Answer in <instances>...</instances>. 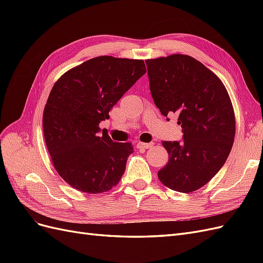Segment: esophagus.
Returning a JSON list of instances; mask_svg holds the SVG:
<instances>
[{
  "instance_id": "esophagus-1",
  "label": "esophagus",
  "mask_w": 263,
  "mask_h": 263,
  "mask_svg": "<svg viewBox=\"0 0 263 263\" xmlns=\"http://www.w3.org/2000/svg\"><path fill=\"white\" fill-rule=\"evenodd\" d=\"M154 145H155V142H148V144H146V142H138L137 147L140 149H150L154 147Z\"/></svg>"
}]
</instances>
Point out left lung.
Returning <instances> with one entry per match:
<instances>
[{
  "instance_id": "left-lung-1",
  "label": "left lung",
  "mask_w": 263,
  "mask_h": 263,
  "mask_svg": "<svg viewBox=\"0 0 263 263\" xmlns=\"http://www.w3.org/2000/svg\"><path fill=\"white\" fill-rule=\"evenodd\" d=\"M151 95L165 117L177 113L183 140L162 141L169 161L158 172L163 185L191 193L210 182L232 150L236 122L219 78L186 54L146 60Z\"/></svg>"
}]
</instances>
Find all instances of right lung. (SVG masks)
Returning <instances> with one entry per match:
<instances>
[{"label": "right lung", "instance_id": "obj_1", "mask_svg": "<svg viewBox=\"0 0 263 263\" xmlns=\"http://www.w3.org/2000/svg\"><path fill=\"white\" fill-rule=\"evenodd\" d=\"M145 73L144 60L101 55L54 83L44 109V136L54 169L69 185L97 194L121 180L133 145L100 136L99 125Z\"/></svg>", "mask_w": 263, "mask_h": 263}]
</instances>
